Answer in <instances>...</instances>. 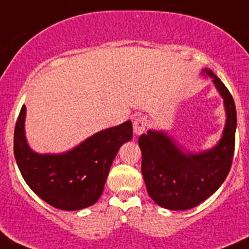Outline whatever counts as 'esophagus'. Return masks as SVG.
I'll return each mask as SVG.
<instances>
[{
  "label": "esophagus",
  "mask_w": 249,
  "mask_h": 249,
  "mask_svg": "<svg viewBox=\"0 0 249 249\" xmlns=\"http://www.w3.org/2000/svg\"><path fill=\"white\" fill-rule=\"evenodd\" d=\"M145 127H147V120L145 118H137L134 120V132L135 135H141L145 131Z\"/></svg>",
  "instance_id": "1"
}]
</instances>
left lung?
<instances>
[{
  "label": "left lung",
  "mask_w": 249,
  "mask_h": 249,
  "mask_svg": "<svg viewBox=\"0 0 249 249\" xmlns=\"http://www.w3.org/2000/svg\"><path fill=\"white\" fill-rule=\"evenodd\" d=\"M201 73L212 78L224 101L227 119L217 144L207 150L189 152L161 130H148L139 140L148 194L167 210L185 211L205 201L223 184L231 167L237 122L235 102L210 69H203Z\"/></svg>",
  "instance_id": "1"
}]
</instances>
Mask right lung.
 Returning a JSON list of instances; mask_svg holds the SVG:
<instances>
[{"label": "right lung", "mask_w": 249, "mask_h": 249, "mask_svg": "<svg viewBox=\"0 0 249 249\" xmlns=\"http://www.w3.org/2000/svg\"><path fill=\"white\" fill-rule=\"evenodd\" d=\"M26 107H21L14 130V155L22 178L43 201L62 211L94 205L119 148L132 139L130 120L101 130L67 152L39 154L25 135Z\"/></svg>", "instance_id": "obj_1"}]
</instances>
